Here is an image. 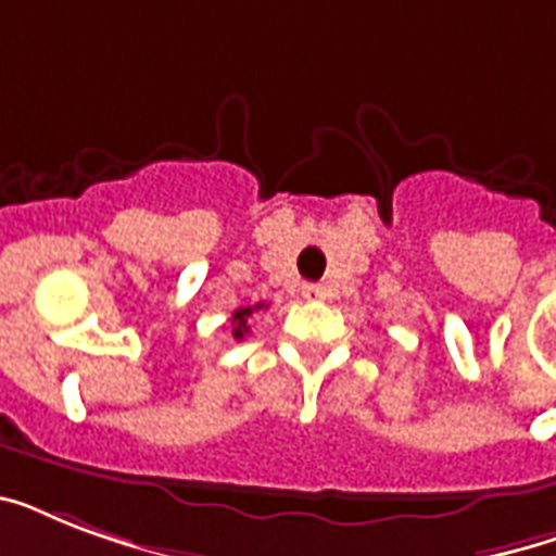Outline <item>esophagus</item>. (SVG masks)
Returning <instances> with one entry per match:
<instances>
[{"label": "esophagus", "instance_id": "esophagus-1", "mask_svg": "<svg viewBox=\"0 0 556 556\" xmlns=\"http://www.w3.org/2000/svg\"><path fill=\"white\" fill-rule=\"evenodd\" d=\"M326 294H329V291H326L323 286H317V282H308V286H303L305 300H326Z\"/></svg>", "mask_w": 556, "mask_h": 556}]
</instances>
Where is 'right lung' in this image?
<instances>
[{
	"label": "right lung",
	"instance_id": "obj_1",
	"mask_svg": "<svg viewBox=\"0 0 556 556\" xmlns=\"http://www.w3.org/2000/svg\"><path fill=\"white\" fill-rule=\"evenodd\" d=\"M260 308H265V303L242 305V308H236L233 317H230V334H233V340H244V334L251 331L253 312H260Z\"/></svg>",
	"mask_w": 556,
	"mask_h": 556
}]
</instances>
